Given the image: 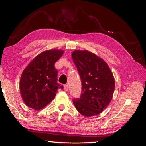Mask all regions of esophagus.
<instances>
[{"mask_svg": "<svg viewBox=\"0 0 146 146\" xmlns=\"http://www.w3.org/2000/svg\"><path fill=\"white\" fill-rule=\"evenodd\" d=\"M64 90H65V91H68V90H69V87H68V86L67 84H65L64 86Z\"/></svg>", "mask_w": 146, "mask_h": 146, "instance_id": "34e87169", "label": "esophagus"}]
</instances>
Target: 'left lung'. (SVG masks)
<instances>
[{"mask_svg":"<svg viewBox=\"0 0 146 146\" xmlns=\"http://www.w3.org/2000/svg\"><path fill=\"white\" fill-rule=\"evenodd\" d=\"M82 82L80 98L73 102L85 117L100 114L108 107L115 91V79L107 63L87 50H75L71 54Z\"/></svg>","mask_w":146,"mask_h":146,"instance_id":"1","label":"left lung"}]
</instances>
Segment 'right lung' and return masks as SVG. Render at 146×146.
<instances>
[{
	"mask_svg": "<svg viewBox=\"0 0 146 146\" xmlns=\"http://www.w3.org/2000/svg\"><path fill=\"white\" fill-rule=\"evenodd\" d=\"M64 53L60 49L44 51L34 58L22 73L20 80L21 97L27 106L40 110L55 98L58 88L55 64Z\"/></svg>",
	"mask_w": 146,
	"mask_h": 146,
	"instance_id": "1",
	"label": "right lung"
}]
</instances>
